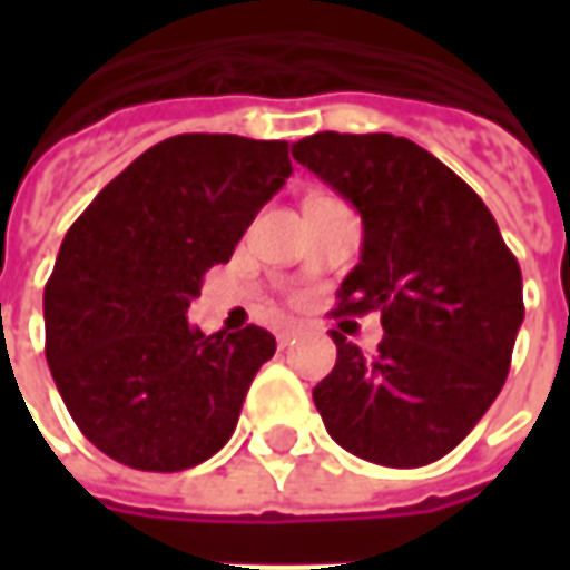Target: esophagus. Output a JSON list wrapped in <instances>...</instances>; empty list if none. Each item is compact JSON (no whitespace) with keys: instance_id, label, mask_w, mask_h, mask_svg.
Here are the masks:
<instances>
[{"instance_id":"esophagus-1","label":"esophagus","mask_w":570,"mask_h":570,"mask_svg":"<svg viewBox=\"0 0 570 570\" xmlns=\"http://www.w3.org/2000/svg\"><path fill=\"white\" fill-rule=\"evenodd\" d=\"M296 335H298L296 326H286V330H281V333H277V345L286 347L289 342H293V338H296Z\"/></svg>"}]
</instances>
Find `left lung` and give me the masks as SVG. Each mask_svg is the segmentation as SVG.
<instances>
[{"label": "left lung", "mask_w": 570, "mask_h": 570, "mask_svg": "<svg viewBox=\"0 0 570 570\" xmlns=\"http://www.w3.org/2000/svg\"><path fill=\"white\" fill-rule=\"evenodd\" d=\"M293 158L363 219V256L335 314L382 311L363 354L335 333V370L314 406L342 449L384 466H424L464 440L501 394L525 317L522 272L473 188L419 142L323 130Z\"/></svg>", "instance_id": "1"}]
</instances>
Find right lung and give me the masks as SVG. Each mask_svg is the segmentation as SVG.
Instances as JSON below:
<instances>
[{
  "mask_svg": "<svg viewBox=\"0 0 570 570\" xmlns=\"http://www.w3.org/2000/svg\"><path fill=\"white\" fill-rule=\"evenodd\" d=\"M293 174L284 140L179 134L128 164L60 244L45 354L69 415L112 461L176 473L235 433L274 335H204L188 302Z\"/></svg>",
  "mask_w": 570,
  "mask_h": 570,
  "instance_id": "obj_1",
  "label": "right lung"
}]
</instances>
